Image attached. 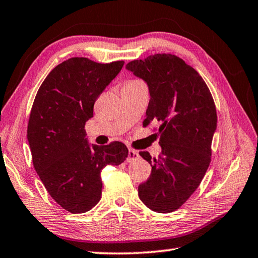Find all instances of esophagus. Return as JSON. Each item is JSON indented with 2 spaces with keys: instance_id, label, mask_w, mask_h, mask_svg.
Instances as JSON below:
<instances>
[{
  "instance_id": "1",
  "label": "esophagus",
  "mask_w": 258,
  "mask_h": 258,
  "mask_svg": "<svg viewBox=\"0 0 258 258\" xmlns=\"http://www.w3.org/2000/svg\"><path fill=\"white\" fill-rule=\"evenodd\" d=\"M139 152L138 151H135V150H133V149H128V156H127V160L128 163H131V161H134V160H137L138 158H139Z\"/></svg>"
}]
</instances>
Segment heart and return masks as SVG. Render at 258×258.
Wrapping results in <instances>:
<instances>
[{"mask_svg":"<svg viewBox=\"0 0 258 258\" xmlns=\"http://www.w3.org/2000/svg\"><path fill=\"white\" fill-rule=\"evenodd\" d=\"M131 82H137V81H131Z\"/></svg>","mask_w":258,"mask_h":258,"instance_id":"1","label":"heart"}]
</instances>
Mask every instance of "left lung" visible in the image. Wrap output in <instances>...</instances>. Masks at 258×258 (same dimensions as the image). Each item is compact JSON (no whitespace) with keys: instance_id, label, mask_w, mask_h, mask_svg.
Here are the masks:
<instances>
[{"instance_id":"8db88e82","label":"left lung","mask_w":258,"mask_h":258,"mask_svg":"<svg viewBox=\"0 0 258 258\" xmlns=\"http://www.w3.org/2000/svg\"><path fill=\"white\" fill-rule=\"evenodd\" d=\"M126 69L149 87L143 126L160 124V156L151 159L148 151L140 152L151 165V174L139 185V197L151 211L171 213L190 198L211 163L215 103L203 77L174 54L133 60Z\"/></svg>"}]
</instances>
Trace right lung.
Here are the masks:
<instances>
[{"mask_svg": "<svg viewBox=\"0 0 258 258\" xmlns=\"http://www.w3.org/2000/svg\"><path fill=\"white\" fill-rule=\"evenodd\" d=\"M123 66L71 58L52 69L35 97L27 127L34 168L55 203L73 214L101 199L104 166L127 158L124 143L90 145L84 128L95 100Z\"/></svg>", "mask_w": 258, "mask_h": 258, "instance_id": "1", "label": "right lung"}]
</instances>
